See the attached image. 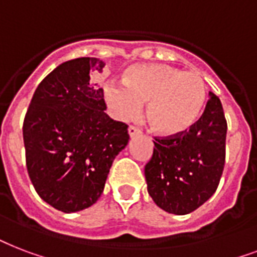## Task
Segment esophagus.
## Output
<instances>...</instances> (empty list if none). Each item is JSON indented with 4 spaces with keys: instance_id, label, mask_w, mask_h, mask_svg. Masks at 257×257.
<instances>
[{
    "instance_id": "34e87169",
    "label": "esophagus",
    "mask_w": 257,
    "mask_h": 257,
    "mask_svg": "<svg viewBox=\"0 0 257 257\" xmlns=\"http://www.w3.org/2000/svg\"><path fill=\"white\" fill-rule=\"evenodd\" d=\"M128 133H129V136L133 137V136H136V135H139V133H140V129L137 128V126H135V125H129Z\"/></svg>"
}]
</instances>
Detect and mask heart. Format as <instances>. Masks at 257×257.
<instances>
[{"instance_id":"b5f03b06","label":"heart","mask_w":257,"mask_h":257,"mask_svg":"<svg viewBox=\"0 0 257 257\" xmlns=\"http://www.w3.org/2000/svg\"><path fill=\"white\" fill-rule=\"evenodd\" d=\"M122 82H109L103 87L111 111L121 120H131L147 103L146 120L159 136H178L191 128L206 101L202 76L166 64L131 66Z\"/></svg>"}]
</instances>
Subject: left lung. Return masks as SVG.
Listing matches in <instances>:
<instances>
[{"instance_id": "obj_1", "label": "left lung", "mask_w": 257, "mask_h": 257, "mask_svg": "<svg viewBox=\"0 0 257 257\" xmlns=\"http://www.w3.org/2000/svg\"><path fill=\"white\" fill-rule=\"evenodd\" d=\"M226 129L220 98L210 93L202 115L189 131L155 137L144 174L148 193L160 209L187 214L215 193L225 166Z\"/></svg>"}]
</instances>
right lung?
<instances>
[{
	"instance_id": "add662e5",
	"label": "right lung",
	"mask_w": 257,
	"mask_h": 257,
	"mask_svg": "<svg viewBox=\"0 0 257 257\" xmlns=\"http://www.w3.org/2000/svg\"><path fill=\"white\" fill-rule=\"evenodd\" d=\"M105 63L64 62L35 90L23 124L25 162L39 197L64 213L98 201L114 158L128 144V125L105 113L103 89L91 81Z\"/></svg>"
}]
</instances>
